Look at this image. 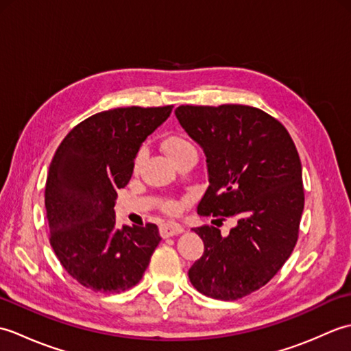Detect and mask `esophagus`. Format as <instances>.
Instances as JSON below:
<instances>
[{"label":"esophagus","mask_w":351,"mask_h":351,"mask_svg":"<svg viewBox=\"0 0 351 351\" xmlns=\"http://www.w3.org/2000/svg\"><path fill=\"white\" fill-rule=\"evenodd\" d=\"M184 230V228L180 225V223H175V221H169V223H162L160 226V234L162 238H169V237H173L181 234Z\"/></svg>","instance_id":"1"}]
</instances>
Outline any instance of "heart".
<instances>
[{"instance_id": "heart-1", "label": "heart", "mask_w": 351, "mask_h": 351, "mask_svg": "<svg viewBox=\"0 0 351 351\" xmlns=\"http://www.w3.org/2000/svg\"><path fill=\"white\" fill-rule=\"evenodd\" d=\"M161 151L167 155V158L171 162H176L178 160L182 158L184 155L196 152V149H195V145H193L187 137L182 136V134H170V136L162 138ZM143 160H145V152L138 151L136 156H134V161H132L134 171L140 170L141 164H143ZM161 210L166 214L173 215L180 211V204H178L175 199H167L164 200V202H161Z\"/></svg>"}]
</instances>
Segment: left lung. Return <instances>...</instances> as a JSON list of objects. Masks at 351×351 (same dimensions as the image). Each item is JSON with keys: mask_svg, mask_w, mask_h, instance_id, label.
Instances as JSON below:
<instances>
[{"mask_svg": "<svg viewBox=\"0 0 351 351\" xmlns=\"http://www.w3.org/2000/svg\"><path fill=\"white\" fill-rule=\"evenodd\" d=\"M175 114L206 155L210 185L197 214L237 219L228 237L208 225L193 229L205 249L190 282L213 299H243L295 247L304 206L299 152L285 126L256 107L180 106Z\"/></svg>", "mask_w": 351, "mask_h": 351, "instance_id": "8db88e82", "label": "left lung"}]
</instances>
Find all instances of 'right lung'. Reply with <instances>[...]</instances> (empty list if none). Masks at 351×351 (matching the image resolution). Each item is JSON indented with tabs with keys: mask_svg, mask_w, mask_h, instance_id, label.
Instances as JSON below:
<instances>
[{
	"mask_svg": "<svg viewBox=\"0 0 351 351\" xmlns=\"http://www.w3.org/2000/svg\"><path fill=\"white\" fill-rule=\"evenodd\" d=\"M171 108L101 111L73 126L52 156L45 185L49 243L64 270L95 293L137 285L161 241L154 223L116 229L114 200L140 145Z\"/></svg>",
	"mask_w": 351,
	"mask_h": 351,
	"instance_id": "right-lung-1",
	"label": "right lung"
}]
</instances>
